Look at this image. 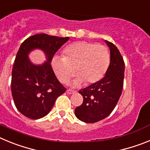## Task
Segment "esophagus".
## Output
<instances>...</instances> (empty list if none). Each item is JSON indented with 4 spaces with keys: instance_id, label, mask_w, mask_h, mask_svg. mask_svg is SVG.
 I'll list each match as a JSON object with an SVG mask.
<instances>
[{
    "instance_id": "obj_1",
    "label": "esophagus",
    "mask_w": 150,
    "mask_h": 150,
    "mask_svg": "<svg viewBox=\"0 0 150 150\" xmlns=\"http://www.w3.org/2000/svg\"><path fill=\"white\" fill-rule=\"evenodd\" d=\"M67 94H69V95H71V94H74L76 91H74V90H71V89H67Z\"/></svg>"
}]
</instances>
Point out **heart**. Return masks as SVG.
<instances>
[{"instance_id": "1", "label": "heart", "mask_w": 150, "mask_h": 150, "mask_svg": "<svg viewBox=\"0 0 150 150\" xmlns=\"http://www.w3.org/2000/svg\"><path fill=\"white\" fill-rule=\"evenodd\" d=\"M110 55L103 45L88 42H76L69 45L63 51V59L55 57L52 66L57 78L66 83L74 75L77 77L73 82L74 86L84 82L91 85L100 81L107 72Z\"/></svg>"}]
</instances>
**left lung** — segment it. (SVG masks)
<instances>
[{
  "label": "left lung",
  "mask_w": 150,
  "mask_h": 150,
  "mask_svg": "<svg viewBox=\"0 0 150 150\" xmlns=\"http://www.w3.org/2000/svg\"><path fill=\"white\" fill-rule=\"evenodd\" d=\"M105 43L110 51V62L105 76L79 91L83 102L75 109V115L84 122H97L107 117L116 107L122 91L125 72L122 56L113 43L107 40Z\"/></svg>",
  "instance_id": "1"
}]
</instances>
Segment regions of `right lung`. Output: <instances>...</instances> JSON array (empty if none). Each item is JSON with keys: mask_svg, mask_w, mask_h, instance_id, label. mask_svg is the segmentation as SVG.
<instances>
[{"mask_svg": "<svg viewBox=\"0 0 150 150\" xmlns=\"http://www.w3.org/2000/svg\"><path fill=\"white\" fill-rule=\"evenodd\" d=\"M69 38L46 34L29 37L19 47L12 71L11 91L17 110L26 117L38 120L48 114L57 98L66 88L58 80L50 64L54 55ZM40 49L47 61L41 65L32 63L30 51Z\"/></svg>", "mask_w": 150, "mask_h": 150, "instance_id": "1", "label": "right lung"}]
</instances>
